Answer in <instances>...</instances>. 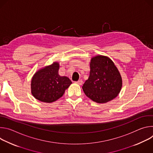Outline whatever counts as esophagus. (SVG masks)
I'll return each mask as SVG.
<instances>
[{
    "mask_svg": "<svg viewBox=\"0 0 153 153\" xmlns=\"http://www.w3.org/2000/svg\"><path fill=\"white\" fill-rule=\"evenodd\" d=\"M75 83H77V84H78V85H81L83 83V81H82V80H79L78 81L76 82Z\"/></svg>",
    "mask_w": 153,
    "mask_h": 153,
    "instance_id": "1",
    "label": "esophagus"
}]
</instances>
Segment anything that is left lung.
Here are the masks:
<instances>
[{
	"mask_svg": "<svg viewBox=\"0 0 153 153\" xmlns=\"http://www.w3.org/2000/svg\"><path fill=\"white\" fill-rule=\"evenodd\" d=\"M90 76L82 86L85 95L98 103L115 99L121 91L122 79L113 60L107 56L93 57L90 63Z\"/></svg>",
	"mask_w": 153,
	"mask_h": 153,
	"instance_id": "left-lung-1",
	"label": "left lung"
}]
</instances>
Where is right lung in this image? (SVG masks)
Returning <instances> with one entry per match:
<instances>
[{
    "label": "right lung",
    "mask_w": 153,
    "mask_h": 153,
    "mask_svg": "<svg viewBox=\"0 0 153 153\" xmlns=\"http://www.w3.org/2000/svg\"><path fill=\"white\" fill-rule=\"evenodd\" d=\"M59 62H54L35 73L31 82V91L34 98L51 103L63 95L72 82L68 77L59 74Z\"/></svg>",
    "instance_id": "right-lung-1"
}]
</instances>
